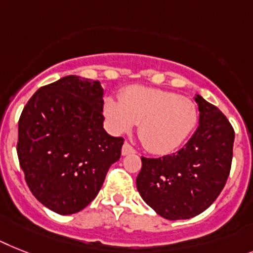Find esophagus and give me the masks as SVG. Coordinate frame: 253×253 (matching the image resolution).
Masks as SVG:
<instances>
[{
	"label": "esophagus",
	"mask_w": 253,
	"mask_h": 253,
	"mask_svg": "<svg viewBox=\"0 0 253 253\" xmlns=\"http://www.w3.org/2000/svg\"><path fill=\"white\" fill-rule=\"evenodd\" d=\"M135 150L131 147L130 143L128 142H125L124 145H123V149H122V154L123 155H129V154H134Z\"/></svg>",
	"instance_id": "esophagus-1"
}]
</instances>
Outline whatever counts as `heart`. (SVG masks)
I'll return each instance as SVG.
<instances>
[{
    "instance_id": "obj_1",
    "label": "heart",
    "mask_w": 253,
    "mask_h": 253,
    "mask_svg": "<svg viewBox=\"0 0 253 253\" xmlns=\"http://www.w3.org/2000/svg\"><path fill=\"white\" fill-rule=\"evenodd\" d=\"M104 114L112 129L119 133L138 124L139 139L154 154L174 151L198 123V108L191 99L145 86L126 87L119 102L107 98Z\"/></svg>"
}]
</instances>
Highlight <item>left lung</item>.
Returning a JSON list of instances; mask_svg holds the SVG:
<instances>
[{
    "label": "left lung",
    "instance_id": "8db88e82",
    "mask_svg": "<svg viewBox=\"0 0 253 253\" xmlns=\"http://www.w3.org/2000/svg\"><path fill=\"white\" fill-rule=\"evenodd\" d=\"M199 126L182 149L162 158L142 156L137 190L167 220L198 216L224 189L231 169L234 128L222 112L197 95Z\"/></svg>",
    "mask_w": 253,
    "mask_h": 253
}]
</instances>
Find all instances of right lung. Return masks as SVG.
Returning <instances> with one entry per match:
<instances>
[{"mask_svg":"<svg viewBox=\"0 0 253 253\" xmlns=\"http://www.w3.org/2000/svg\"><path fill=\"white\" fill-rule=\"evenodd\" d=\"M99 81L66 76L41 86L19 118V164L33 197L59 214L84 210L99 193L124 143L103 129Z\"/></svg>","mask_w":253,"mask_h":253,"instance_id":"right-lung-1","label":"right lung"}]
</instances>
